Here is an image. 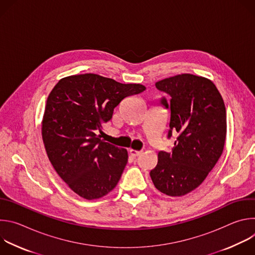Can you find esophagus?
<instances>
[{
    "label": "esophagus",
    "instance_id": "obj_1",
    "mask_svg": "<svg viewBox=\"0 0 255 255\" xmlns=\"http://www.w3.org/2000/svg\"><path fill=\"white\" fill-rule=\"evenodd\" d=\"M129 153L131 154V156L136 157V156H138V155L141 153V151H139V150H134V149H130V150H129Z\"/></svg>",
    "mask_w": 255,
    "mask_h": 255
}]
</instances>
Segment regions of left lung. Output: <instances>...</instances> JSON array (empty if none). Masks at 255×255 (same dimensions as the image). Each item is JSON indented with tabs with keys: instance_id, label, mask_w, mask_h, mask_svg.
Instances as JSON below:
<instances>
[{
	"instance_id": "obj_1",
	"label": "left lung",
	"mask_w": 255,
	"mask_h": 255,
	"mask_svg": "<svg viewBox=\"0 0 255 255\" xmlns=\"http://www.w3.org/2000/svg\"><path fill=\"white\" fill-rule=\"evenodd\" d=\"M169 95L160 104L170 111L167 138L176 134L170 152L159 151L150 170L155 188L170 197L184 196L198 188L220 158L226 138V109L216 86L190 74L155 84Z\"/></svg>"
}]
</instances>
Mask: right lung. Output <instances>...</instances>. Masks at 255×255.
Instances as JSON below:
<instances>
[{
  "instance_id": "add662e5",
  "label": "right lung",
  "mask_w": 255,
  "mask_h": 255,
  "mask_svg": "<svg viewBox=\"0 0 255 255\" xmlns=\"http://www.w3.org/2000/svg\"><path fill=\"white\" fill-rule=\"evenodd\" d=\"M143 91L139 84L85 74L60 80L49 94L42 121L44 146L58 175L79 196L99 199L118 184L127 150L98 133L123 99Z\"/></svg>"
}]
</instances>
